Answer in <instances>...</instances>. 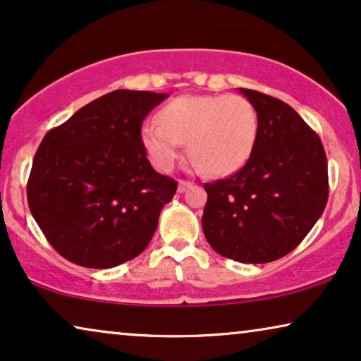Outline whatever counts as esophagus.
<instances>
[{"label": "esophagus", "instance_id": "34e87169", "mask_svg": "<svg viewBox=\"0 0 361 361\" xmlns=\"http://www.w3.org/2000/svg\"><path fill=\"white\" fill-rule=\"evenodd\" d=\"M192 187V182H189V180H179V185H177V190L180 192H185V190H189Z\"/></svg>", "mask_w": 361, "mask_h": 361}]
</instances>
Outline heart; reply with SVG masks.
Returning a JSON list of instances; mask_svg holds the SVG:
<instances>
[{
    "label": "heart",
    "instance_id": "obj_1",
    "mask_svg": "<svg viewBox=\"0 0 361 361\" xmlns=\"http://www.w3.org/2000/svg\"><path fill=\"white\" fill-rule=\"evenodd\" d=\"M140 137L152 166L169 172L182 145L207 176H230L248 162L258 137V115L241 95H180L166 103Z\"/></svg>",
    "mask_w": 361,
    "mask_h": 361
}]
</instances>
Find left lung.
<instances>
[{
  "instance_id": "1",
  "label": "left lung",
  "mask_w": 361,
  "mask_h": 361,
  "mask_svg": "<svg viewBox=\"0 0 361 361\" xmlns=\"http://www.w3.org/2000/svg\"><path fill=\"white\" fill-rule=\"evenodd\" d=\"M258 137L228 179L205 184L202 228L216 253L261 264L290 253L327 205V157L320 137L288 103L248 88Z\"/></svg>"
}]
</instances>
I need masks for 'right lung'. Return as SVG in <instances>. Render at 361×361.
<instances>
[{
    "mask_svg": "<svg viewBox=\"0 0 361 361\" xmlns=\"http://www.w3.org/2000/svg\"><path fill=\"white\" fill-rule=\"evenodd\" d=\"M167 93L115 90L44 136L27 180L29 210L59 255L106 269L136 258L177 182L152 169L141 123Z\"/></svg>",
    "mask_w": 361,
    "mask_h": 361,
    "instance_id": "obj_1",
    "label": "right lung"
}]
</instances>
